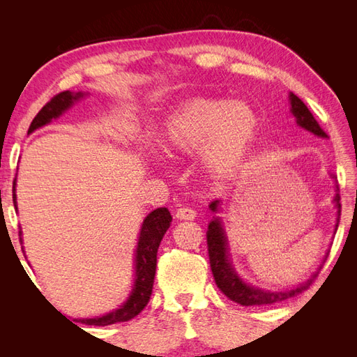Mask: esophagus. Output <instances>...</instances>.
I'll list each match as a JSON object with an SVG mask.
<instances>
[{"mask_svg": "<svg viewBox=\"0 0 357 357\" xmlns=\"http://www.w3.org/2000/svg\"><path fill=\"white\" fill-rule=\"evenodd\" d=\"M176 218L178 219H187V221H192L196 216V211L192 207H181L176 210Z\"/></svg>", "mask_w": 357, "mask_h": 357, "instance_id": "1", "label": "esophagus"}]
</instances>
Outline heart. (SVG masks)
<instances>
[{"mask_svg":"<svg viewBox=\"0 0 357 357\" xmlns=\"http://www.w3.org/2000/svg\"><path fill=\"white\" fill-rule=\"evenodd\" d=\"M259 130V116L245 102L192 100L167 118L159 141L167 151L192 153L200 146L204 165L218 176L241 169Z\"/></svg>","mask_w":357,"mask_h":357,"instance_id":"heart-1","label":"heart"}]
</instances>
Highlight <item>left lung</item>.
I'll list each match as a JSON object with an SVG mask.
<instances>
[{"label":"left lung","instance_id":"1","mask_svg":"<svg viewBox=\"0 0 357 357\" xmlns=\"http://www.w3.org/2000/svg\"><path fill=\"white\" fill-rule=\"evenodd\" d=\"M290 104H291V113L296 116L298 124L305 128V130L312 132L313 135L322 136V138H327V133L324 132V128L319 126V123L314 119L313 113L308 110L307 105L302 102L298 96L294 93H290ZM339 184H336V196L335 202L337 207V224L340 218V196H339ZM210 208L216 211L218 208V201H213L210 204ZM336 224V229H337ZM207 247H208V256H210V267L211 273H213L215 282L219 290H221L227 298L231 299L233 302L241 305H271L276 304V302H282L285 299H290L293 296H298L302 291H305L307 288L313 284L316 275L307 280V282L301 284L299 287L293 288V290L287 291H264L259 288L250 287L245 282L238 278L236 273L231 268V265L227 259V241L224 236L221 221L215 218L213 221L208 224V231H207Z\"/></svg>","mask_w":357,"mask_h":357}]
</instances>
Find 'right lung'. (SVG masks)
Returning <instances> with one entry per match:
<instances>
[{"instance_id":"obj_1","label":"right lung","mask_w":357,"mask_h":357,"mask_svg":"<svg viewBox=\"0 0 357 357\" xmlns=\"http://www.w3.org/2000/svg\"><path fill=\"white\" fill-rule=\"evenodd\" d=\"M84 93H72L70 90H64V92L58 93L52 98V100L44 105V107L36 113L32 123L29 127V133L36 130L38 127H43L49 124L53 118H58L63 112H66L70 105L79 100ZM13 206L17 208V195H15V181H13ZM172 222L170 211L165 207H159L151 211V213L144 219V224L141 227L138 248H136V279L135 287L127 299L126 304L105 316L95 317V319H81L82 324L86 325H96V327H105V325H112L116 322H127L138 316L144 307L149 304L151 290H153V279L156 273V255L159 244H161L162 236L165 231L169 230ZM20 241H21V229L18 231Z\"/></svg>"}]
</instances>
